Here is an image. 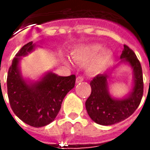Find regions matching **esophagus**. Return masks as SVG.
Instances as JSON below:
<instances>
[{
  "mask_svg": "<svg viewBox=\"0 0 150 150\" xmlns=\"http://www.w3.org/2000/svg\"><path fill=\"white\" fill-rule=\"evenodd\" d=\"M83 81V76H78L76 78V83H81Z\"/></svg>",
  "mask_w": 150,
  "mask_h": 150,
  "instance_id": "esophagus-1",
  "label": "esophagus"
}]
</instances>
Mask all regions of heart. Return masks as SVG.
<instances>
[{
	"label": "heart",
	"mask_w": 150,
	"mask_h": 150,
	"mask_svg": "<svg viewBox=\"0 0 150 150\" xmlns=\"http://www.w3.org/2000/svg\"><path fill=\"white\" fill-rule=\"evenodd\" d=\"M72 58L80 64H86L92 60L88 67V71L92 74H98L110 63L112 59V52L109 50H102L100 44H92L73 53Z\"/></svg>",
	"instance_id": "obj_1"
}]
</instances>
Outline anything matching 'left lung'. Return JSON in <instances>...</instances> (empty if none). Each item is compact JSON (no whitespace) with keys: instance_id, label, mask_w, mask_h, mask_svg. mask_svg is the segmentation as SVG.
Instances as JSON below:
<instances>
[{"instance_id":"8db88e82","label":"left lung","mask_w":150,"mask_h":150,"mask_svg":"<svg viewBox=\"0 0 150 150\" xmlns=\"http://www.w3.org/2000/svg\"><path fill=\"white\" fill-rule=\"evenodd\" d=\"M120 58L133 69L134 87L128 97L116 100L111 96L108 90V75L106 74L96 75L90 82L91 92L85 106L91 119L101 125H112L127 119L142 101L144 83L141 63L133 50L126 45H124Z\"/></svg>"}]
</instances>
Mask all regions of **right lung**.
Masks as SVG:
<instances>
[{"label":"right lung","instance_id":"add662e5","mask_svg":"<svg viewBox=\"0 0 150 150\" xmlns=\"http://www.w3.org/2000/svg\"><path fill=\"white\" fill-rule=\"evenodd\" d=\"M35 45L25 44L17 53L7 75L8 97L13 112L23 122L35 128L49 125L58 115L66 95L75 87V75L58 76L50 72L40 81L29 84L18 69L21 56Z\"/></svg>","mask_w":150,"mask_h":150}]
</instances>
